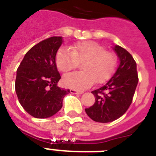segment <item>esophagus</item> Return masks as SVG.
Returning <instances> with one entry per match:
<instances>
[{
  "label": "esophagus",
  "mask_w": 156,
  "mask_h": 156,
  "mask_svg": "<svg viewBox=\"0 0 156 156\" xmlns=\"http://www.w3.org/2000/svg\"><path fill=\"white\" fill-rule=\"evenodd\" d=\"M70 93L72 94H82L83 92L82 91H78V90H70Z\"/></svg>",
  "instance_id": "34e87169"
}]
</instances>
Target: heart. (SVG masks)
I'll return each mask as SVG.
<instances>
[{"label":"heart","instance_id":"heart-1","mask_svg":"<svg viewBox=\"0 0 156 156\" xmlns=\"http://www.w3.org/2000/svg\"><path fill=\"white\" fill-rule=\"evenodd\" d=\"M56 65L61 71L74 70L82 64V72L70 73L64 76V85L76 90H84L96 82L104 83L116 70V58L114 54L106 51L105 48L94 41L78 43L70 49L60 48L56 54Z\"/></svg>","mask_w":156,"mask_h":156}]
</instances>
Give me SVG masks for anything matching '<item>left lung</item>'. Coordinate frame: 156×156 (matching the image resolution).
<instances>
[{"label": "left lung", "mask_w": 156, "mask_h": 156, "mask_svg": "<svg viewBox=\"0 0 156 156\" xmlns=\"http://www.w3.org/2000/svg\"><path fill=\"white\" fill-rule=\"evenodd\" d=\"M112 49L119 59L116 72L106 84L92 91L95 102L85 109L86 114L96 122H112L125 114L138 84L136 63L133 56L118 45Z\"/></svg>", "instance_id": "obj_1"}]
</instances>
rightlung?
<instances>
[{
    "instance_id": "right-lung-1",
    "label": "right lung",
    "mask_w": 156,
    "mask_h": 156,
    "mask_svg": "<svg viewBox=\"0 0 156 156\" xmlns=\"http://www.w3.org/2000/svg\"><path fill=\"white\" fill-rule=\"evenodd\" d=\"M63 43L62 36L40 42L23 57L16 71L15 88L24 110L36 118H48L62 107L70 90L57 86L61 78L55 62L56 54Z\"/></svg>"
}]
</instances>
